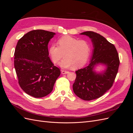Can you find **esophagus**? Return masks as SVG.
<instances>
[{"instance_id":"obj_1","label":"esophagus","mask_w":133,"mask_h":133,"mask_svg":"<svg viewBox=\"0 0 133 133\" xmlns=\"http://www.w3.org/2000/svg\"><path fill=\"white\" fill-rule=\"evenodd\" d=\"M69 72L68 71H66V70H62V73L63 74H68V73H69Z\"/></svg>"}]
</instances>
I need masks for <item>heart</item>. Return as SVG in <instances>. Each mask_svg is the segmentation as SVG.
Wrapping results in <instances>:
<instances>
[{
  "instance_id": "obj_1",
  "label": "heart",
  "mask_w": 133,
  "mask_h": 133,
  "mask_svg": "<svg viewBox=\"0 0 133 133\" xmlns=\"http://www.w3.org/2000/svg\"><path fill=\"white\" fill-rule=\"evenodd\" d=\"M58 45L53 44L49 53L54 63H58L63 55L64 59L60 63L63 68H75L83 66L89 59L91 51V44L87 40H79L71 36H64L58 41Z\"/></svg>"
}]
</instances>
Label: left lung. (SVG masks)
Returning a JSON list of instances; mask_svg holds the SVG:
<instances>
[{"instance_id": "8db88e82", "label": "left lung", "mask_w": 133, "mask_h": 133, "mask_svg": "<svg viewBox=\"0 0 133 133\" xmlns=\"http://www.w3.org/2000/svg\"><path fill=\"white\" fill-rule=\"evenodd\" d=\"M80 34L88 36L94 50L90 64L75 71L76 77L73 85L76 95L84 100L100 98L112 86L118 73L120 60L115 46L94 31H88ZM99 63L105 65L107 69L102 74H96L94 66Z\"/></svg>"}]
</instances>
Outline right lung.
I'll use <instances>...</instances> for the list:
<instances>
[{
    "mask_svg": "<svg viewBox=\"0 0 133 133\" xmlns=\"http://www.w3.org/2000/svg\"><path fill=\"white\" fill-rule=\"evenodd\" d=\"M55 33L34 30L20 39L14 52V67L23 91L34 98H42L53 90L60 75L59 68L49 57L48 44Z\"/></svg>",
    "mask_w": 133,
    "mask_h": 133,
    "instance_id": "right-lung-1",
    "label": "right lung"
}]
</instances>
